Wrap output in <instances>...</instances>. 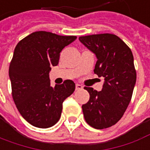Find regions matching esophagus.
<instances>
[{"instance_id": "esophagus-1", "label": "esophagus", "mask_w": 150, "mask_h": 150, "mask_svg": "<svg viewBox=\"0 0 150 150\" xmlns=\"http://www.w3.org/2000/svg\"><path fill=\"white\" fill-rule=\"evenodd\" d=\"M81 89H83V86L80 84H76V90L77 91H80Z\"/></svg>"}]
</instances>
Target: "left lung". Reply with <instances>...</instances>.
Masks as SVG:
<instances>
[{"label":"left lung","instance_id":"1","mask_svg":"<svg viewBox=\"0 0 150 150\" xmlns=\"http://www.w3.org/2000/svg\"><path fill=\"white\" fill-rule=\"evenodd\" d=\"M79 41L96 54L94 73L104 78L100 91L84 88L90 100L81 106L83 115L94 128H108L120 120L132 99L136 81L133 54L126 43L113 34L80 37Z\"/></svg>","mask_w":150,"mask_h":150}]
</instances>
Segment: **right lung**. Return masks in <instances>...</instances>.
Here are the masks:
<instances>
[{"instance_id":"add662e5","label":"right lung","mask_w":150,"mask_h":150,"mask_svg":"<svg viewBox=\"0 0 150 150\" xmlns=\"http://www.w3.org/2000/svg\"><path fill=\"white\" fill-rule=\"evenodd\" d=\"M77 39L39 31L18 42L9 69L12 96L22 117L36 127L48 128L59 120L63 102L75 90L66 80L50 86L49 73L59 64L62 50Z\"/></svg>"}]
</instances>
